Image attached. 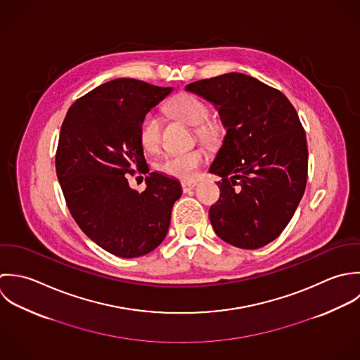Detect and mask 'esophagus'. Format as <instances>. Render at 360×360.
Masks as SVG:
<instances>
[{
	"label": "esophagus",
	"mask_w": 360,
	"mask_h": 360,
	"mask_svg": "<svg viewBox=\"0 0 360 360\" xmlns=\"http://www.w3.org/2000/svg\"><path fill=\"white\" fill-rule=\"evenodd\" d=\"M181 186H182V191L186 193V192H189V191H192V189H195V186H196V182H189V181H184L182 184H181Z\"/></svg>",
	"instance_id": "esophagus-1"
}]
</instances>
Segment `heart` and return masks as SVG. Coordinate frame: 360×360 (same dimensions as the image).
I'll list each match as a JSON object with an SVG mask.
<instances>
[{
  "instance_id": "obj_1",
  "label": "heart",
  "mask_w": 360,
  "mask_h": 360,
  "mask_svg": "<svg viewBox=\"0 0 360 360\" xmlns=\"http://www.w3.org/2000/svg\"><path fill=\"white\" fill-rule=\"evenodd\" d=\"M165 111L193 127L196 138L203 143H213L218 138V127L209 121L210 110L207 104L196 96L179 93L172 97ZM139 141L147 151H155L161 141V121L154 112L144 114L139 125ZM206 154L202 148H193L185 153H174L165 155L157 162V169L168 176L189 181L198 174L199 167L205 162Z\"/></svg>"
}]
</instances>
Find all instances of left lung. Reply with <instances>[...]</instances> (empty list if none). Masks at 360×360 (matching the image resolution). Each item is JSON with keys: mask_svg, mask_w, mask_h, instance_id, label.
I'll list each match as a JSON object with an SVG mask.
<instances>
[{"mask_svg": "<svg viewBox=\"0 0 360 360\" xmlns=\"http://www.w3.org/2000/svg\"><path fill=\"white\" fill-rule=\"evenodd\" d=\"M218 110L226 129L210 172L222 179L209 217L217 235L259 249L285 229L306 188L307 143L297 112L277 89L231 72L186 86Z\"/></svg>", "mask_w": 360, "mask_h": 360, "instance_id": "1", "label": "left lung"}]
</instances>
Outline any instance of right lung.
<instances>
[{
  "label": "right lung",
  "instance_id": "obj_1",
  "mask_svg": "<svg viewBox=\"0 0 360 360\" xmlns=\"http://www.w3.org/2000/svg\"><path fill=\"white\" fill-rule=\"evenodd\" d=\"M172 87L114 79L77 98L61 127L57 176L79 228L100 248L124 259L141 257L165 238L181 184L150 172L142 193L128 174L148 172L139 125Z\"/></svg>",
  "mask_w": 360,
  "mask_h": 360
}]
</instances>
